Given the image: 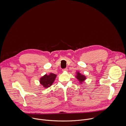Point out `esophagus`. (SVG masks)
Wrapping results in <instances>:
<instances>
[{"label": "esophagus", "mask_w": 126, "mask_h": 126, "mask_svg": "<svg viewBox=\"0 0 126 126\" xmlns=\"http://www.w3.org/2000/svg\"><path fill=\"white\" fill-rule=\"evenodd\" d=\"M68 71V69L67 68H64L62 69V71L64 72V71Z\"/></svg>", "instance_id": "1"}]
</instances>
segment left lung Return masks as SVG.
Returning a JSON list of instances; mask_svg holds the SVG:
<instances>
[{
    "mask_svg": "<svg viewBox=\"0 0 126 126\" xmlns=\"http://www.w3.org/2000/svg\"><path fill=\"white\" fill-rule=\"evenodd\" d=\"M76 78L77 79L80 81V82L82 83L83 81H84L85 79H86V77L83 75H81V73H80L79 72L77 73V75H76Z\"/></svg>",
    "mask_w": 126,
    "mask_h": 126,
    "instance_id": "8db88e82",
    "label": "left lung"
}]
</instances>
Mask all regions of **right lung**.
<instances>
[{
  "label": "right lung",
  "instance_id": "obj_1",
  "mask_svg": "<svg viewBox=\"0 0 126 126\" xmlns=\"http://www.w3.org/2000/svg\"><path fill=\"white\" fill-rule=\"evenodd\" d=\"M56 77V75L50 73L49 75H45L40 80V82L44 88H48L51 86Z\"/></svg>",
  "mask_w": 126,
  "mask_h": 126
}]
</instances>
